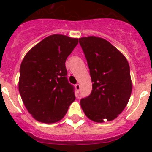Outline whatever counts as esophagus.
Instances as JSON below:
<instances>
[{"label": "esophagus", "mask_w": 152, "mask_h": 152, "mask_svg": "<svg viewBox=\"0 0 152 152\" xmlns=\"http://www.w3.org/2000/svg\"><path fill=\"white\" fill-rule=\"evenodd\" d=\"M75 89H76V90H77V92L78 93L79 91H80V86L79 83H77V84H76L75 85Z\"/></svg>", "instance_id": "1"}]
</instances>
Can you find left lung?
<instances>
[{
  "label": "left lung",
  "mask_w": 152,
  "mask_h": 152,
  "mask_svg": "<svg viewBox=\"0 0 152 152\" xmlns=\"http://www.w3.org/2000/svg\"><path fill=\"white\" fill-rule=\"evenodd\" d=\"M79 43L93 82L91 93L80 100V106L91 121H113L124 109L131 95L129 63L116 47L102 37H83Z\"/></svg>",
  "instance_id": "obj_1"
}]
</instances>
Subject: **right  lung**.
Listing matches in <instances>:
<instances>
[{
  "label": "right lung",
  "instance_id": "add662e5",
  "mask_svg": "<svg viewBox=\"0 0 152 152\" xmlns=\"http://www.w3.org/2000/svg\"><path fill=\"white\" fill-rule=\"evenodd\" d=\"M77 44L78 38L52 34L25 56L19 70V91L26 108L37 121H59L75 100L65 63Z\"/></svg>",
  "mask_w": 152,
  "mask_h": 152
}]
</instances>
